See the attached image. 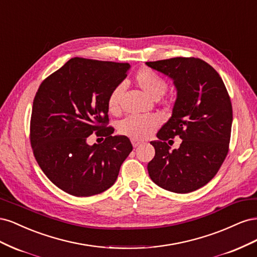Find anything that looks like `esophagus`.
Returning a JSON list of instances; mask_svg holds the SVG:
<instances>
[{
  "label": "esophagus",
  "mask_w": 257,
  "mask_h": 257,
  "mask_svg": "<svg viewBox=\"0 0 257 257\" xmlns=\"http://www.w3.org/2000/svg\"><path fill=\"white\" fill-rule=\"evenodd\" d=\"M143 142L142 141H137V139H132V145H133L134 148H137L139 145H142Z\"/></svg>",
  "instance_id": "esophagus-1"
}]
</instances>
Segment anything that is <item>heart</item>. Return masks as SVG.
<instances>
[{
	"instance_id": "heart-1",
	"label": "heart",
	"mask_w": 257,
	"mask_h": 257,
	"mask_svg": "<svg viewBox=\"0 0 257 257\" xmlns=\"http://www.w3.org/2000/svg\"><path fill=\"white\" fill-rule=\"evenodd\" d=\"M135 81L147 95L154 99H159L164 94L167 84L166 81L150 69H142L135 76ZM123 94V85L119 84L110 92L107 99L108 110L111 113H118L121 108V98ZM161 123L158 115H128L120 123L118 130L122 135L132 139H145L152 135Z\"/></svg>"
}]
</instances>
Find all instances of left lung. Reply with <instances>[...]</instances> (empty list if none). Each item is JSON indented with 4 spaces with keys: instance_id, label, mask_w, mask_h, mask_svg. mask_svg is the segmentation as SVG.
Instances as JSON below:
<instances>
[{
    "instance_id": "8db88e82",
    "label": "left lung",
    "mask_w": 257,
    "mask_h": 257,
    "mask_svg": "<svg viewBox=\"0 0 257 257\" xmlns=\"http://www.w3.org/2000/svg\"><path fill=\"white\" fill-rule=\"evenodd\" d=\"M146 64L173 80L177 97L169 120L151 142L154 158L148 163L151 180L162 189L185 194L207 184L228 152L232 108L215 69L195 58H173ZM178 136L179 150L166 141Z\"/></svg>"
}]
</instances>
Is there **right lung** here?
<instances>
[{
  "label": "right lung",
  "instance_id": "1",
  "mask_svg": "<svg viewBox=\"0 0 257 257\" xmlns=\"http://www.w3.org/2000/svg\"><path fill=\"white\" fill-rule=\"evenodd\" d=\"M131 65L73 58L46 78L34 97L31 146L44 174L73 196L88 197L108 190L133 150L126 136H112L107 99L126 78ZM97 132L105 141L91 146Z\"/></svg>",
  "mask_w": 257,
  "mask_h": 257
}]
</instances>
